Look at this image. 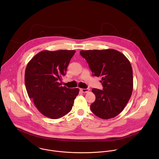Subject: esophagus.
Listing matches in <instances>:
<instances>
[{
    "label": "esophagus",
    "instance_id": "obj_1",
    "mask_svg": "<svg viewBox=\"0 0 159 159\" xmlns=\"http://www.w3.org/2000/svg\"><path fill=\"white\" fill-rule=\"evenodd\" d=\"M80 91L83 92V93H86V92H88L89 91V89L88 88H87V89H80Z\"/></svg>",
    "mask_w": 159,
    "mask_h": 159
}]
</instances>
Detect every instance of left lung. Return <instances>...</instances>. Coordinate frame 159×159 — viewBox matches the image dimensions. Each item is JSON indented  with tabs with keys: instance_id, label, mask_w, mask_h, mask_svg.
Segmentation results:
<instances>
[{
	"instance_id": "obj_1",
	"label": "left lung",
	"mask_w": 159,
	"mask_h": 159,
	"mask_svg": "<svg viewBox=\"0 0 159 159\" xmlns=\"http://www.w3.org/2000/svg\"><path fill=\"white\" fill-rule=\"evenodd\" d=\"M92 75L101 78L103 90L92 89L95 95L91 105L92 112L103 119L120 113L129 101L133 91V70L128 59L112 49L81 51Z\"/></svg>"
}]
</instances>
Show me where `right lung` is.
<instances>
[{"label": "right lung", "mask_w": 159, "mask_h": 159, "mask_svg": "<svg viewBox=\"0 0 159 159\" xmlns=\"http://www.w3.org/2000/svg\"><path fill=\"white\" fill-rule=\"evenodd\" d=\"M74 50L43 51L27 64L25 86L29 98L37 110L46 117L56 119L68 113L79 89L62 86Z\"/></svg>", "instance_id": "right-lung-1"}]
</instances>
